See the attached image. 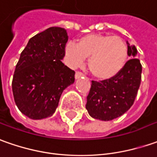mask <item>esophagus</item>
<instances>
[{"label":"esophagus","mask_w":157,"mask_h":157,"mask_svg":"<svg viewBox=\"0 0 157 157\" xmlns=\"http://www.w3.org/2000/svg\"><path fill=\"white\" fill-rule=\"evenodd\" d=\"M82 76H84V73H83L82 71H76V73H75V78H79Z\"/></svg>","instance_id":"1"}]
</instances>
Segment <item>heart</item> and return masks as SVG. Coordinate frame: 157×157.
<instances>
[{"label":"heart","instance_id":"obj_1","mask_svg":"<svg viewBox=\"0 0 157 157\" xmlns=\"http://www.w3.org/2000/svg\"><path fill=\"white\" fill-rule=\"evenodd\" d=\"M66 54L72 66L81 65L89 59L88 66L93 76L108 79L123 69L128 58V47L123 39L108 34H87L77 45L69 43Z\"/></svg>","mask_w":157,"mask_h":157}]
</instances>
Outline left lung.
Instances as JSON below:
<instances>
[{
    "instance_id": "8db88e82",
    "label": "left lung",
    "mask_w": 157,
    "mask_h": 157,
    "mask_svg": "<svg viewBox=\"0 0 157 157\" xmlns=\"http://www.w3.org/2000/svg\"><path fill=\"white\" fill-rule=\"evenodd\" d=\"M135 46H128L131 59L116 76L102 81H91L86 110L95 119L110 121L125 113L134 104L142 78V65Z\"/></svg>"
}]
</instances>
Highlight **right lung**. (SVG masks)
I'll use <instances>...</instances> for the list:
<instances>
[{
  "label": "right lung",
  "mask_w": 157,
  "mask_h": 157,
  "mask_svg": "<svg viewBox=\"0 0 157 157\" xmlns=\"http://www.w3.org/2000/svg\"><path fill=\"white\" fill-rule=\"evenodd\" d=\"M68 40L62 27H52L32 37L21 52L12 81L18 109L31 119L51 117L75 71L62 63Z\"/></svg>",
  "instance_id": "right-lung-1"
}]
</instances>
